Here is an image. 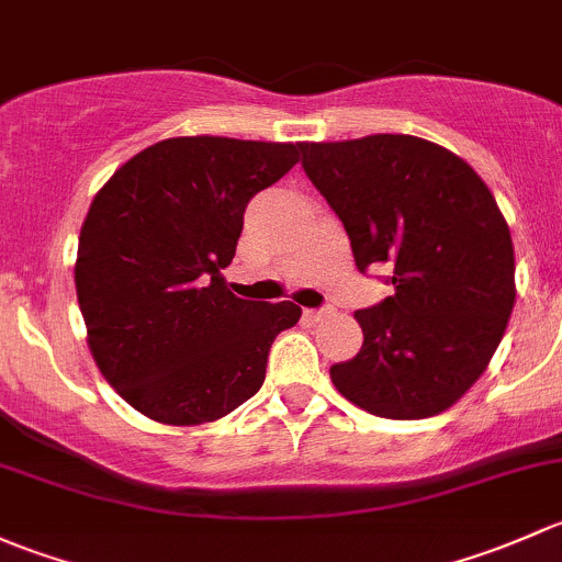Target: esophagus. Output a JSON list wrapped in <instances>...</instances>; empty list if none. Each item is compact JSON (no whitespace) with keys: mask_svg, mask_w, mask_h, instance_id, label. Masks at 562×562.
I'll return each mask as SVG.
<instances>
[{"mask_svg":"<svg viewBox=\"0 0 562 562\" xmlns=\"http://www.w3.org/2000/svg\"><path fill=\"white\" fill-rule=\"evenodd\" d=\"M327 314H329V308H308V311H305V316H308L311 322H319Z\"/></svg>","mask_w":562,"mask_h":562,"instance_id":"1","label":"esophagus"}]
</instances>
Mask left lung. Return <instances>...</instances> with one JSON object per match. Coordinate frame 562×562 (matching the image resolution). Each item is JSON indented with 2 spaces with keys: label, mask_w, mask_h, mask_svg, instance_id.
Returning a JSON list of instances; mask_svg holds the SVG:
<instances>
[{
  "label": "left lung",
  "mask_w": 562,
  "mask_h": 562,
  "mask_svg": "<svg viewBox=\"0 0 562 562\" xmlns=\"http://www.w3.org/2000/svg\"><path fill=\"white\" fill-rule=\"evenodd\" d=\"M303 170L344 222L360 273L395 294L355 311L362 349L329 368L340 395L384 419L460 401L493 360L514 308V246L487 183L411 135L303 143Z\"/></svg>",
  "instance_id": "8db88e82"
}]
</instances>
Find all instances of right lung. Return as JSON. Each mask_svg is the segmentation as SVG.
Wrapping results in <instances>:
<instances>
[{
    "label": "right lung",
    "instance_id": "1",
    "mask_svg": "<svg viewBox=\"0 0 562 562\" xmlns=\"http://www.w3.org/2000/svg\"><path fill=\"white\" fill-rule=\"evenodd\" d=\"M300 159L292 143L172 137L132 156L80 229L75 289L102 375L165 425L227 416L259 392L294 303L243 300L222 270L243 213Z\"/></svg>",
    "mask_w": 562,
    "mask_h": 562
}]
</instances>
